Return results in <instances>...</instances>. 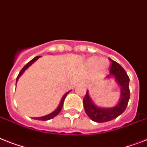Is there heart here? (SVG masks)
<instances>
[{
  "label": "heart",
  "mask_w": 147,
  "mask_h": 147,
  "mask_svg": "<svg viewBox=\"0 0 147 147\" xmlns=\"http://www.w3.org/2000/svg\"><path fill=\"white\" fill-rule=\"evenodd\" d=\"M96 63H98V66L100 68V69H103V68L105 67V66H107V63H108L107 60H105V59H101V60H99L98 61V59H97L96 57H93V58L90 59V63L96 64Z\"/></svg>",
  "instance_id": "1"
}]
</instances>
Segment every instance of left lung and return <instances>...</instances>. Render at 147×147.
<instances>
[{"label": "left lung", "instance_id": "left-lung-1", "mask_svg": "<svg viewBox=\"0 0 147 147\" xmlns=\"http://www.w3.org/2000/svg\"><path fill=\"white\" fill-rule=\"evenodd\" d=\"M111 61V65L110 67V74L107 77L113 76L116 78L119 86L121 87V97L120 101L115 107L111 108H98L92 103L89 96L88 92L84 98V108L85 112L89 117L92 121L96 123H105L111 121L119 117L120 114L125 111L128 105L129 98H130V90H129V77L127 75L125 69L114 60Z\"/></svg>", "mask_w": 147, "mask_h": 147}]
</instances>
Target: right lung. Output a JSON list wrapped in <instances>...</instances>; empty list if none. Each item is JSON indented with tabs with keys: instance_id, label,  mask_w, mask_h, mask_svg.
I'll return each mask as SVG.
<instances>
[{
	"instance_id": "obj_1",
	"label": "right lung",
	"mask_w": 147,
	"mask_h": 147,
	"mask_svg": "<svg viewBox=\"0 0 147 147\" xmlns=\"http://www.w3.org/2000/svg\"><path fill=\"white\" fill-rule=\"evenodd\" d=\"M39 57H40V56L35 57H34V59H32V60H30V62H28V63L26 64L25 66H24V67L22 68V70H21L20 72H19V74H18V76H17L16 82H17V81H18V78H19V77H20V76H22V74L24 73V71H25V70L27 69H28V68L30 66H31V64L34 63L35 62L36 60H37L38 58H39ZM69 92H70V91L67 92L66 93V94L64 95L63 96V98H62V99H61V102H60V105H59V106H58V107H57V109L55 110V111H53L52 113H51L50 114H48V115H46V116H44V117H35V118H34V119H38V120H43V121H45V120H49V119H52V118H54V117H56V116L57 115V114H58L59 113H60V111H61V109H62L63 105V102H64V99H65L66 96H67V94Z\"/></svg>"
}]
</instances>
